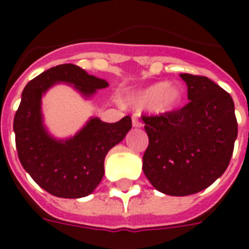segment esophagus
Returning <instances> with one entry per match:
<instances>
[{"label":"esophagus","mask_w":249,"mask_h":249,"mask_svg":"<svg viewBox=\"0 0 249 249\" xmlns=\"http://www.w3.org/2000/svg\"><path fill=\"white\" fill-rule=\"evenodd\" d=\"M132 125H133V128H141L142 126V123L140 121V119L137 116H133L132 119Z\"/></svg>","instance_id":"1"}]
</instances>
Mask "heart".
Returning a JSON list of instances; mask_svg holds the SVG:
<instances>
[{"label": "heart", "mask_w": 249, "mask_h": 249, "mask_svg": "<svg viewBox=\"0 0 249 249\" xmlns=\"http://www.w3.org/2000/svg\"><path fill=\"white\" fill-rule=\"evenodd\" d=\"M186 98V89L178 81H156L126 95V105L134 109L150 108L156 115H172L181 108Z\"/></svg>", "instance_id": "obj_1"}]
</instances>
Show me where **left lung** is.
<instances>
[{
    "label": "left lung",
    "instance_id": "1",
    "mask_svg": "<svg viewBox=\"0 0 249 249\" xmlns=\"http://www.w3.org/2000/svg\"><path fill=\"white\" fill-rule=\"evenodd\" d=\"M181 77L189 103L172 115L142 117L148 136L142 169L158 191L172 196L199 193L220 178L238 137L230 94L204 76Z\"/></svg>",
    "mask_w": 249,
    "mask_h": 249
}]
</instances>
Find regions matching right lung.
Segmentation results:
<instances>
[{
    "mask_svg": "<svg viewBox=\"0 0 249 249\" xmlns=\"http://www.w3.org/2000/svg\"><path fill=\"white\" fill-rule=\"evenodd\" d=\"M56 84H67L91 99L108 83L79 66L60 64L25 85L14 117L18 156L25 172L54 196L77 199L90 195L101 183L106 155L132 129V119L105 123L90 117L73 136L56 138L46 128L42 113V97Z\"/></svg>",
    "mask_w": 249,
    "mask_h": 249,
    "instance_id": "1",
    "label": "right lung"
}]
</instances>
